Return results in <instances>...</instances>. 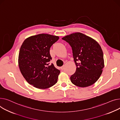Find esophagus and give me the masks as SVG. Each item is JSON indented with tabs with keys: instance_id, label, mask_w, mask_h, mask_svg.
<instances>
[{
	"instance_id": "esophagus-1",
	"label": "esophagus",
	"mask_w": 120,
	"mask_h": 120,
	"mask_svg": "<svg viewBox=\"0 0 120 120\" xmlns=\"http://www.w3.org/2000/svg\"><path fill=\"white\" fill-rule=\"evenodd\" d=\"M60 69H61V70H64V66H61V67H60Z\"/></svg>"
}]
</instances>
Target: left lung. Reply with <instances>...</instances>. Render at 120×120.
I'll use <instances>...</instances> for the list:
<instances>
[{
    "label": "left lung",
    "mask_w": 120,
    "mask_h": 120,
    "mask_svg": "<svg viewBox=\"0 0 120 120\" xmlns=\"http://www.w3.org/2000/svg\"><path fill=\"white\" fill-rule=\"evenodd\" d=\"M71 46L75 72L70 77L72 83L79 87L93 85L99 79L104 67L102 48L94 39L80 32L63 37Z\"/></svg>",
    "instance_id": "left-lung-1"
}]
</instances>
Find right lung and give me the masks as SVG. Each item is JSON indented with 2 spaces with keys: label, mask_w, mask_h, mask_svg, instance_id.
Here are the masks:
<instances>
[{
  "label": "right lung",
  "mask_w": 120,
  "mask_h": 120,
  "mask_svg": "<svg viewBox=\"0 0 120 120\" xmlns=\"http://www.w3.org/2000/svg\"><path fill=\"white\" fill-rule=\"evenodd\" d=\"M58 36L40 34L26 39L20 47L18 65L21 74L30 85L38 89L50 88L57 82L60 73L53 63L50 54L51 46Z\"/></svg>",
  "instance_id": "obj_1"
}]
</instances>
